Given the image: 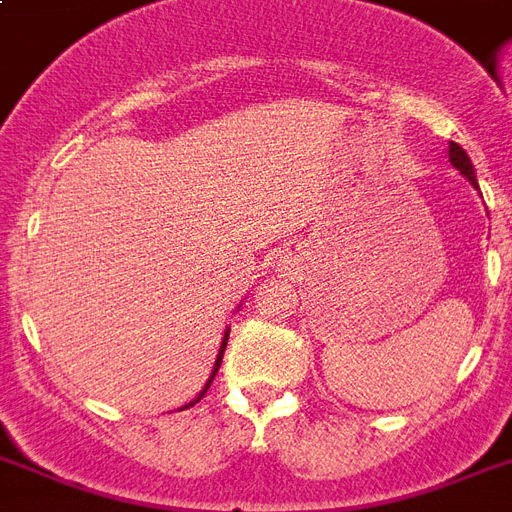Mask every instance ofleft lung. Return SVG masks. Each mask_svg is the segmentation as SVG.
<instances>
[{
	"instance_id": "obj_1",
	"label": "left lung",
	"mask_w": 512,
	"mask_h": 512,
	"mask_svg": "<svg viewBox=\"0 0 512 512\" xmlns=\"http://www.w3.org/2000/svg\"><path fill=\"white\" fill-rule=\"evenodd\" d=\"M449 162L454 164V167H457V170L462 172V175L468 177L470 183L473 185H478L476 183V172H473V164H470V159H468V154H465V151H462L460 146H457V143H449Z\"/></svg>"
}]
</instances>
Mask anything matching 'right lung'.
Wrapping results in <instances>:
<instances>
[{
  "mask_svg": "<svg viewBox=\"0 0 512 512\" xmlns=\"http://www.w3.org/2000/svg\"><path fill=\"white\" fill-rule=\"evenodd\" d=\"M228 332H231V329H228ZM228 332H225V337H223V345H220V350H217V361H215V369H212V374H209V380H207V385H204V388H201V393L196 398H193L191 404H185L183 409H188V406H193V404H199L201 398H204V393H207L209 390V385H212V380H215V374H217V369H220V361H223V353H225V345H228Z\"/></svg>",
  "mask_w": 512,
  "mask_h": 512,
  "instance_id": "add662e5",
  "label": "right lung"
}]
</instances>
